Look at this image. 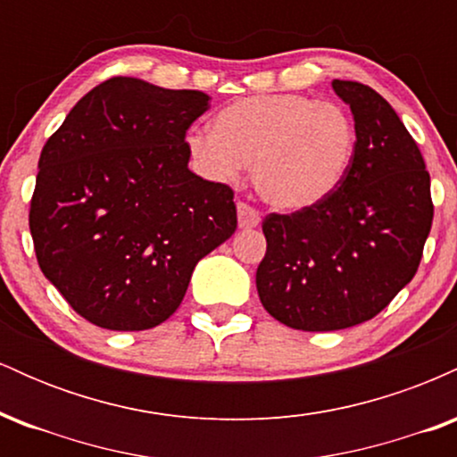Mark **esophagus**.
Segmentation results:
<instances>
[{"instance_id":"1","label":"esophagus","mask_w":457,"mask_h":457,"mask_svg":"<svg viewBox=\"0 0 457 457\" xmlns=\"http://www.w3.org/2000/svg\"><path fill=\"white\" fill-rule=\"evenodd\" d=\"M260 225V214L249 204H238V228L240 229H253Z\"/></svg>"}]
</instances>
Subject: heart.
Wrapping results in <instances>:
<instances>
[{
    "mask_svg": "<svg viewBox=\"0 0 457 457\" xmlns=\"http://www.w3.org/2000/svg\"><path fill=\"white\" fill-rule=\"evenodd\" d=\"M199 174L229 182L251 165L258 195L279 211H305L344 180L354 156L350 115L305 94L240 98L214 120V130L193 129L185 139Z\"/></svg>",
    "mask_w": 457,
    "mask_h": 457,
    "instance_id": "obj_1",
    "label": "heart"
}]
</instances>
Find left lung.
I'll return each instance as SVG.
<instances>
[{
    "mask_svg": "<svg viewBox=\"0 0 457 457\" xmlns=\"http://www.w3.org/2000/svg\"><path fill=\"white\" fill-rule=\"evenodd\" d=\"M354 120V156L327 199L262 223V305L296 330H339L380 313L411 283L434 206L419 145L378 92L335 79Z\"/></svg>",
    "mask_w": 457,
    "mask_h": 457,
    "instance_id": "left-lung-1",
    "label": "left lung"
}]
</instances>
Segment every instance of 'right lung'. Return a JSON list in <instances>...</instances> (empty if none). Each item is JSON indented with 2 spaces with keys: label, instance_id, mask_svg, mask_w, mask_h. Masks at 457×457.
Wrapping results in <instances>:
<instances>
[{
  "label": "right lung",
  "instance_id": "1",
  "mask_svg": "<svg viewBox=\"0 0 457 457\" xmlns=\"http://www.w3.org/2000/svg\"><path fill=\"white\" fill-rule=\"evenodd\" d=\"M197 90L113 77L40 152L29 208L36 258L79 316L109 330L165 322L193 269L236 232L232 188L188 170Z\"/></svg>",
  "mask_w": 457,
  "mask_h": 457
}]
</instances>
